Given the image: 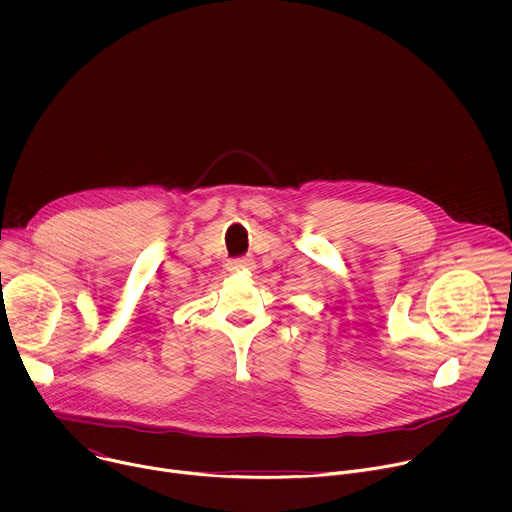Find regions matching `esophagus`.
I'll return each mask as SVG.
<instances>
[{
  "mask_svg": "<svg viewBox=\"0 0 512 512\" xmlns=\"http://www.w3.org/2000/svg\"><path fill=\"white\" fill-rule=\"evenodd\" d=\"M255 261L251 257H237L229 261V269L231 271H241V269H253Z\"/></svg>",
  "mask_w": 512,
  "mask_h": 512,
  "instance_id": "1",
  "label": "esophagus"
}]
</instances>
